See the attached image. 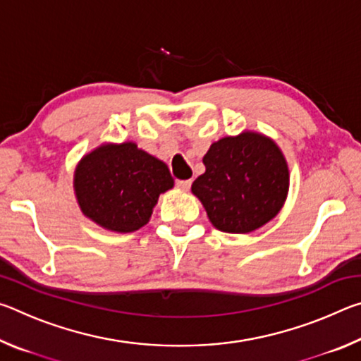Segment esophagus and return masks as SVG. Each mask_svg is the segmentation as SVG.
Returning a JSON list of instances; mask_svg holds the SVG:
<instances>
[{
	"mask_svg": "<svg viewBox=\"0 0 361 361\" xmlns=\"http://www.w3.org/2000/svg\"><path fill=\"white\" fill-rule=\"evenodd\" d=\"M176 188L181 189V191H188L191 188V180H178L176 181Z\"/></svg>",
	"mask_w": 361,
	"mask_h": 361,
	"instance_id": "obj_1",
	"label": "esophagus"
}]
</instances>
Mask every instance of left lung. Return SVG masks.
<instances>
[{
    "label": "left lung",
    "mask_w": 361,
    "mask_h": 361,
    "mask_svg": "<svg viewBox=\"0 0 361 361\" xmlns=\"http://www.w3.org/2000/svg\"><path fill=\"white\" fill-rule=\"evenodd\" d=\"M204 166L191 191L219 231H256L285 204L288 166L276 142L262 133L247 130L218 140L204 156Z\"/></svg>",
    "instance_id": "obj_1"
}]
</instances>
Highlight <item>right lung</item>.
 Instances as JSON below:
<instances>
[{"label": "right lung", "mask_w": 361, "mask_h": 361, "mask_svg": "<svg viewBox=\"0 0 361 361\" xmlns=\"http://www.w3.org/2000/svg\"><path fill=\"white\" fill-rule=\"evenodd\" d=\"M173 188L169 167L133 142L102 145L75 170L81 212L102 228L133 232L149 221L159 195Z\"/></svg>", "instance_id": "right-lung-1"}]
</instances>
